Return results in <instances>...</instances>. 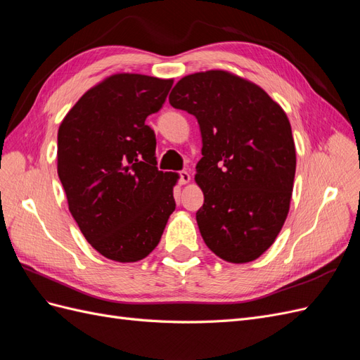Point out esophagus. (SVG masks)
<instances>
[{
  "label": "esophagus",
  "mask_w": 360,
  "mask_h": 360,
  "mask_svg": "<svg viewBox=\"0 0 360 360\" xmlns=\"http://www.w3.org/2000/svg\"><path fill=\"white\" fill-rule=\"evenodd\" d=\"M191 181V174L188 171H180L179 172V183L180 184H186Z\"/></svg>",
  "instance_id": "1"
}]
</instances>
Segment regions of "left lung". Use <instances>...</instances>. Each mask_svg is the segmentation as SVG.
Segmentation results:
<instances>
[{
    "label": "left lung",
    "instance_id": "1",
    "mask_svg": "<svg viewBox=\"0 0 360 360\" xmlns=\"http://www.w3.org/2000/svg\"><path fill=\"white\" fill-rule=\"evenodd\" d=\"M169 103L195 115L201 130L202 240L228 263L257 259L290 210L296 148L287 114L261 86L225 70L184 76Z\"/></svg>",
    "mask_w": 360,
    "mask_h": 360
}]
</instances>
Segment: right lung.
I'll list each match as a JSON object with an SVG mask.
<instances>
[{"instance_id": "obj_1", "label": "right lung", "mask_w": 360, "mask_h": 360, "mask_svg": "<svg viewBox=\"0 0 360 360\" xmlns=\"http://www.w3.org/2000/svg\"><path fill=\"white\" fill-rule=\"evenodd\" d=\"M172 79L117 73L86 91L58 129L57 168L69 210L97 252L118 263L146 258L176 210V172L158 169L146 124Z\"/></svg>"}]
</instances>
